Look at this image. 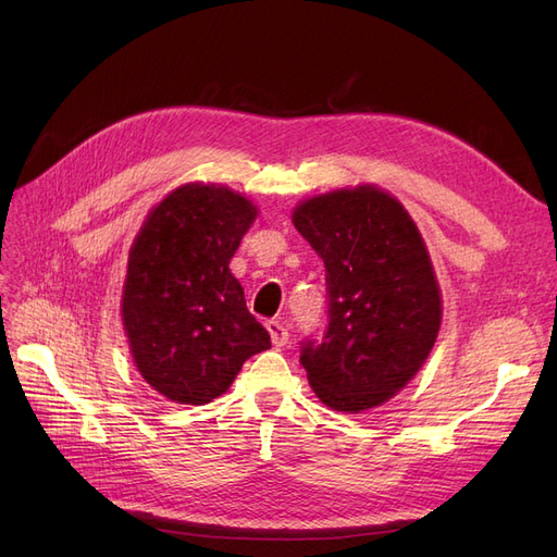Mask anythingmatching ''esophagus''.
Returning a JSON list of instances; mask_svg holds the SVG:
<instances>
[{
	"label": "esophagus",
	"mask_w": 557,
	"mask_h": 557,
	"mask_svg": "<svg viewBox=\"0 0 557 557\" xmlns=\"http://www.w3.org/2000/svg\"><path fill=\"white\" fill-rule=\"evenodd\" d=\"M267 330H269V334H272V344L274 346H285V344H288L290 332H288V327H285V323H283L281 318L267 320Z\"/></svg>",
	"instance_id": "1"
}]
</instances>
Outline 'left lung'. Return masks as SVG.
Returning <instances> with one entry per match:
<instances>
[{
	"label": "left lung",
	"mask_w": 557,
	"mask_h": 557,
	"mask_svg": "<svg viewBox=\"0 0 557 557\" xmlns=\"http://www.w3.org/2000/svg\"><path fill=\"white\" fill-rule=\"evenodd\" d=\"M293 223L325 262L327 323L299 350L313 393L334 411L379 407L416 376L442 325L423 237L372 185L313 197Z\"/></svg>",
	"instance_id": "obj_1"
}]
</instances>
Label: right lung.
Returning a JSON list of instances; mask_svg holds the SVG:
<instances>
[{"mask_svg":"<svg viewBox=\"0 0 557 557\" xmlns=\"http://www.w3.org/2000/svg\"><path fill=\"white\" fill-rule=\"evenodd\" d=\"M256 213L223 185H183L150 211L129 250L123 323L137 369L166 399L209 404L272 346L230 274Z\"/></svg>","mask_w":557,"mask_h":557,"instance_id":"1","label":"right lung"}]
</instances>
